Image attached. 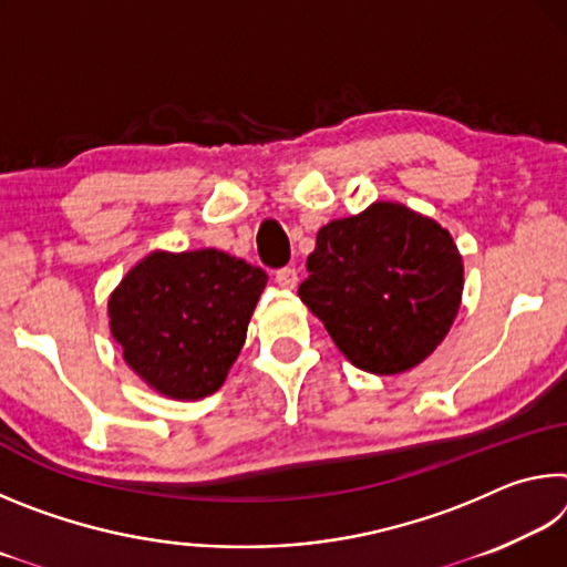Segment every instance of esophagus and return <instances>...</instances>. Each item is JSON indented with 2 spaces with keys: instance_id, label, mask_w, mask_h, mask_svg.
<instances>
[{
  "instance_id": "esophagus-1",
  "label": "esophagus",
  "mask_w": 567,
  "mask_h": 567,
  "mask_svg": "<svg viewBox=\"0 0 567 567\" xmlns=\"http://www.w3.org/2000/svg\"><path fill=\"white\" fill-rule=\"evenodd\" d=\"M275 282L282 287V290H295L297 287V270L295 267H282V270L275 272Z\"/></svg>"
}]
</instances>
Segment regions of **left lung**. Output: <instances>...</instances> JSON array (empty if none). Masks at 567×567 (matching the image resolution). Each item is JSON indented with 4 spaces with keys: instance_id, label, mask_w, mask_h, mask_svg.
<instances>
[{
    "instance_id": "left-lung-1",
    "label": "left lung",
    "mask_w": 567,
    "mask_h": 567,
    "mask_svg": "<svg viewBox=\"0 0 567 567\" xmlns=\"http://www.w3.org/2000/svg\"><path fill=\"white\" fill-rule=\"evenodd\" d=\"M307 272L300 300L344 358L372 375H400L433 354L463 297L453 237L398 203L324 225Z\"/></svg>"
}]
</instances>
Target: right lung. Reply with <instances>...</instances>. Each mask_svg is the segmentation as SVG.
<instances>
[{
  "mask_svg": "<svg viewBox=\"0 0 567 567\" xmlns=\"http://www.w3.org/2000/svg\"><path fill=\"white\" fill-rule=\"evenodd\" d=\"M267 285L262 267L219 252H152L110 295L122 358L152 390L203 400L227 378Z\"/></svg>",
  "mask_w": 567,
  "mask_h": 567,
  "instance_id": "right-lung-1",
  "label": "right lung"
}]
</instances>
